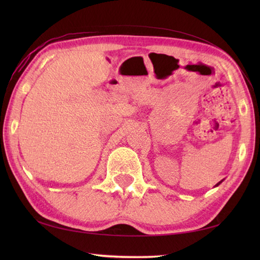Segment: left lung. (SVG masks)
Returning a JSON list of instances; mask_svg holds the SVG:
<instances>
[{
	"label": "left lung",
	"mask_w": 260,
	"mask_h": 260,
	"mask_svg": "<svg viewBox=\"0 0 260 260\" xmlns=\"http://www.w3.org/2000/svg\"><path fill=\"white\" fill-rule=\"evenodd\" d=\"M222 181H223V180H222ZM222 181H220V182H219V183H217V184H215V186H218V185H219L220 183H221V182H222Z\"/></svg>",
	"instance_id": "8db88e82"
}]
</instances>
